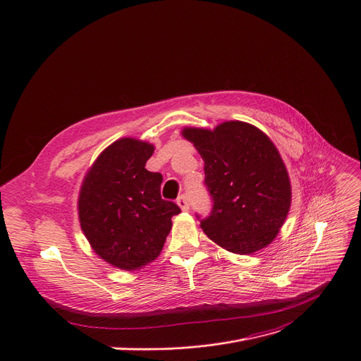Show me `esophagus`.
Listing matches in <instances>:
<instances>
[{"mask_svg": "<svg viewBox=\"0 0 361 361\" xmlns=\"http://www.w3.org/2000/svg\"><path fill=\"white\" fill-rule=\"evenodd\" d=\"M177 204L181 207V211H188V207H190V203H188V199L185 195H181L177 199Z\"/></svg>", "mask_w": 361, "mask_h": 361, "instance_id": "esophagus-1", "label": "esophagus"}]
</instances>
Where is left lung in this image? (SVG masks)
Listing matches in <instances>:
<instances>
[{"mask_svg":"<svg viewBox=\"0 0 361 361\" xmlns=\"http://www.w3.org/2000/svg\"><path fill=\"white\" fill-rule=\"evenodd\" d=\"M204 162V184L214 199L203 233L222 249L252 255L271 244L291 206L288 171L274 142L244 121L214 130L184 127Z\"/></svg>","mask_w":361,"mask_h":361,"instance_id":"obj_1","label":"left lung"}]
</instances>
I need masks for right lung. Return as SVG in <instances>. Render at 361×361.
Masks as SVG:
<instances>
[{
    "mask_svg": "<svg viewBox=\"0 0 361 361\" xmlns=\"http://www.w3.org/2000/svg\"><path fill=\"white\" fill-rule=\"evenodd\" d=\"M155 146L123 137L101 152L79 193V221L92 250L111 267L137 271L162 252L180 207L161 197L162 176L145 168Z\"/></svg>",
    "mask_w": 361,
    "mask_h": 361,
    "instance_id": "add662e5",
    "label": "right lung"
}]
</instances>
